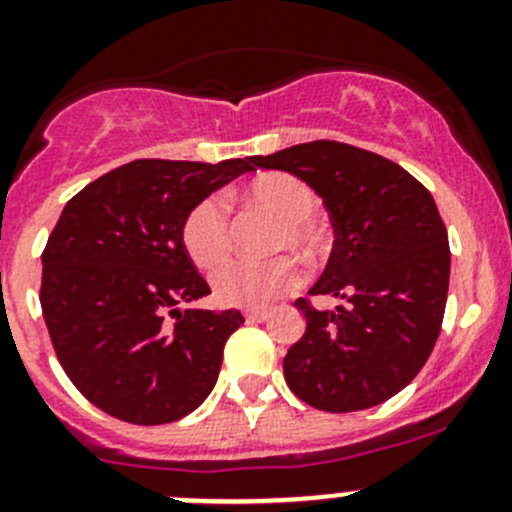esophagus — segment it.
<instances>
[{
  "mask_svg": "<svg viewBox=\"0 0 512 512\" xmlns=\"http://www.w3.org/2000/svg\"><path fill=\"white\" fill-rule=\"evenodd\" d=\"M245 319L247 322H267V319H270V312H267V309H247Z\"/></svg>",
  "mask_w": 512,
  "mask_h": 512,
  "instance_id": "1",
  "label": "esophagus"
}]
</instances>
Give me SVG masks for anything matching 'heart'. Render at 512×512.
<instances>
[{"label": "heart", "mask_w": 512, "mask_h": 512, "mask_svg": "<svg viewBox=\"0 0 512 512\" xmlns=\"http://www.w3.org/2000/svg\"><path fill=\"white\" fill-rule=\"evenodd\" d=\"M242 200L265 208L280 218L270 250H294L304 260H314L324 247L322 227L314 220L317 193L307 180L292 173H262L242 188ZM185 252L200 270H218L230 257V220L225 203L215 195L198 200L180 225ZM302 282V267L294 257L280 255L265 262L235 260L213 277L215 297L232 307L260 309L294 292Z\"/></svg>", "instance_id": "b5f03b06"}]
</instances>
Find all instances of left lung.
Segmentation results:
<instances>
[{
  "label": "left lung",
  "mask_w": 512,
  "mask_h": 512,
  "mask_svg": "<svg viewBox=\"0 0 512 512\" xmlns=\"http://www.w3.org/2000/svg\"><path fill=\"white\" fill-rule=\"evenodd\" d=\"M252 165L307 180L334 225L327 270L299 297L304 337L285 356L297 399L329 414L371 409L426 364L446 312L451 247L433 195L394 160L339 141H312Z\"/></svg>",
  "instance_id": "8db88e82"
}]
</instances>
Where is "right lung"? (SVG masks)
<instances>
[{
    "instance_id": "right-lung-1",
    "label": "right lung",
    "mask_w": 512,
    "mask_h": 512,
    "mask_svg": "<svg viewBox=\"0 0 512 512\" xmlns=\"http://www.w3.org/2000/svg\"><path fill=\"white\" fill-rule=\"evenodd\" d=\"M252 168L141 158L108 170L66 203L41 252V312L71 384L108 416L178 421L218 381L235 309H185L210 294L180 240L198 200Z\"/></svg>"
}]
</instances>
